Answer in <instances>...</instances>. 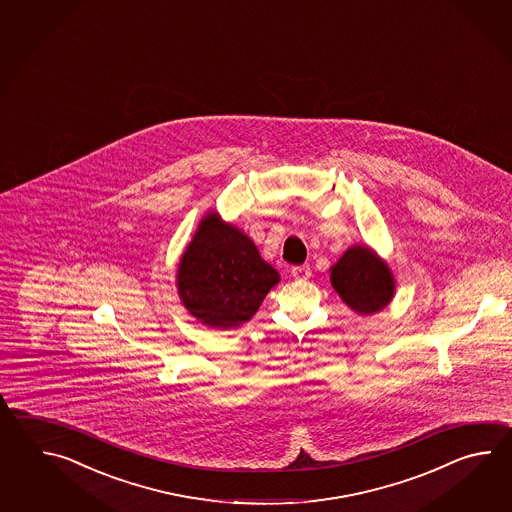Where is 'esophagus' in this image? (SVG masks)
<instances>
[{"label":"esophagus","mask_w":512,"mask_h":512,"mask_svg":"<svg viewBox=\"0 0 512 512\" xmlns=\"http://www.w3.org/2000/svg\"><path fill=\"white\" fill-rule=\"evenodd\" d=\"M294 280H309L311 278V267L309 265H296L291 269Z\"/></svg>","instance_id":"1"}]
</instances>
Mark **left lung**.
Wrapping results in <instances>:
<instances>
[{"instance_id": "left-lung-1", "label": "left lung", "mask_w": 512, "mask_h": 512, "mask_svg": "<svg viewBox=\"0 0 512 512\" xmlns=\"http://www.w3.org/2000/svg\"><path fill=\"white\" fill-rule=\"evenodd\" d=\"M331 283L359 315H371L392 300L395 283L388 265L368 247H351L331 267Z\"/></svg>"}]
</instances>
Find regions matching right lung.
Returning a JSON list of instances; mask_svg holds the SVG:
<instances>
[{
	"label": "right lung",
	"instance_id": "1",
	"mask_svg": "<svg viewBox=\"0 0 512 512\" xmlns=\"http://www.w3.org/2000/svg\"><path fill=\"white\" fill-rule=\"evenodd\" d=\"M280 274L243 232L216 214L201 221L177 271L181 300L205 326H240L251 320Z\"/></svg>",
	"mask_w": 512,
	"mask_h": 512
}]
</instances>
